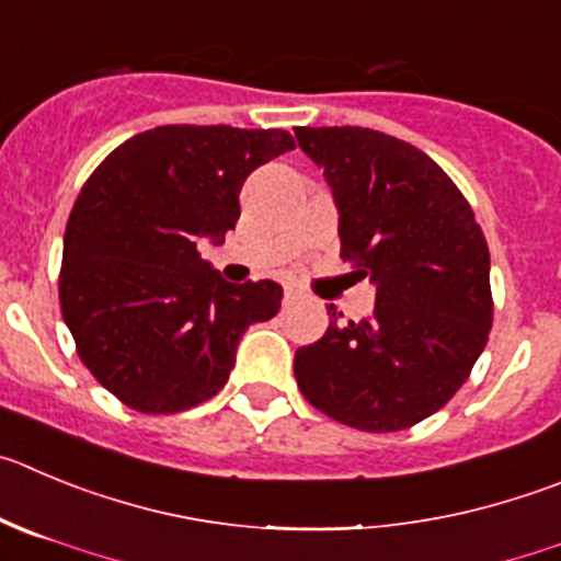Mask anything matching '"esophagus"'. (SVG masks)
I'll return each mask as SVG.
<instances>
[{
    "label": "esophagus",
    "instance_id": "34e87169",
    "mask_svg": "<svg viewBox=\"0 0 561 561\" xmlns=\"http://www.w3.org/2000/svg\"><path fill=\"white\" fill-rule=\"evenodd\" d=\"M301 296H305V293H301V287H296V285L285 287V301H296V298H301Z\"/></svg>",
    "mask_w": 561,
    "mask_h": 561
}]
</instances>
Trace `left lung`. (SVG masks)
I'll use <instances>...</instances> for the list:
<instances>
[{
  "instance_id": "left-lung-1",
  "label": "left lung",
  "mask_w": 561,
  "mask_h": 561,
  "mask_svg": "<svg viewBox=\"0 0 561 561\" xmlns=\"http://www.w3.org/2000/svg\"><path fill=\"white\" fill-rule=\"evenodd\" d=\"M340 213V256L376 285L374 316L298 348L296 381L316 410L359 432H399L465 385L493 327L490 249L437 162L363 127H298Z\"/></svg>"
}]
</instances>
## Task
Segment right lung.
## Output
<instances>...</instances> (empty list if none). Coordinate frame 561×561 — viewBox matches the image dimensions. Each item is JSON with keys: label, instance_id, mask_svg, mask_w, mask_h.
I'll list each match as a JSON object with an SVG mask.
<instances>
[{"label": "right lung", "instance_id": "1", "mask_svg": "<svg viewBox=\"0 0 561 561\" xmlns=\"http://www.w3.org/2000/svg\"><path fill=\"white\" fill-rule=\"evenodd\" d=\"M296 146L285 129L169 124L110 151L62 238L60 310L99 385L146 415L213 399L245 329L282 285L221 279L198 240L224 243L245 176Z\"/></svg>", "mask_w": 561, "mask_h": 561}]
</instances>
